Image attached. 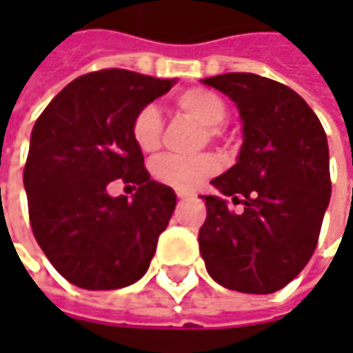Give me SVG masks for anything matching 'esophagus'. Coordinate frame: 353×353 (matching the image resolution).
<instances>
[{
    "mask_svg": "<svg viewBox=\"0 0 353 353\" xmlns=\"http://www.w3.org/2000/svg\"><path fill=\"white\" fill-rule=\"evenodd\" d=\"M176 196L181 198V200H184V198H192L194 194H190V192H186V190H176Z\"/></svg>",
    "mask_w": 353,
    "mask_h": 353,
    "instance_id": "obj_1",
    "label": "esophagus"
}]
</instances>
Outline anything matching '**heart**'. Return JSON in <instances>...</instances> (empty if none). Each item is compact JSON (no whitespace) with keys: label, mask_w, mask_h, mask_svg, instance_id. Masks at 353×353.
I'll return each instance as SVG.
<instances>
[{"label":"heart","mask_w":353,"mask_h":353,"mask_svg":"<svg viewBox=\"0 0 353 353\" xmlns=\"http://www.w3.org/2000/svg\"><path fill=\"white\" fill-rule=\"evenodd\" d=\"M176 108L196 119L206 128L208 135L216 133V128L224 123L228 116L225 102L212 90L190 88L181 92L176 96ZM163 131V117L161 110L155 103L143 105L131 121V135L137 147L145 153H153L161 143ZM218 169L216 159L210 155L196 157H179V155H161L153 161V176L163 184H169L179 190H192L198 184L204 183L210 174Z\"/></svg>","instance_id":"1"}]
</instances>
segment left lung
I'll return each mask as SVG.
<instances>
[{"label": "left lung", "mask_w": 353, "mask_h": 353, "mask_svg": "<svg viewBox=\"0 0 353 353\" xmlns=\"http://www.w3.org/2000/svg\"><path fill=\"white\" fill-rule=\"evenodd\" d=\"M236 103L243 143L236 165L212 184L198 232L206 271L225 289L269 294L296 277L312 257L330 202L324 128L289 86L250 72L200 80ZM225 196L243 203L234 214Z\"/></svg>", "instance_id": "1"}]
</instances>
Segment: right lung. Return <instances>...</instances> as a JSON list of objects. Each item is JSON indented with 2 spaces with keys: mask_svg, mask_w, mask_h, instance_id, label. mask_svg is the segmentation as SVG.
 Here are the masks:
<instances>
[{
  "mask_svg": "<svg viewBox=\"0 0 353 353\" xmlns=\"http://www.w3.org/2000/svg\"><path fill=\"white\" fill-rule=\"evenodd\" d=\"M174 82L121 68L90 72L62 88L34 123L23 170L31 228L52 267L80 289L139 281L169 225L176 194L151 181L131 121ZM116 178L138 184L131 201L107 194Z\"/></svg>",
  "mask_w": 353,
  "mask_h": 353,
  "instance_id": "add662e5",
  "label": "right lung"
}]
</instances>
